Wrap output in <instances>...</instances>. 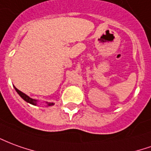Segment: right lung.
I'll return each mask as SVG.
<instances>
[{
	"instance_id": "obj_1",
	"label": "right lung",
	"mask_w": 151,
	"mask_h": 151,
	"mask_svg": "<svg viewBox=\"0 0 151 151\" xmlns=\"http://www.w3.org/2000/svg\"><path fill=\"white\" fill-rule=\"evenodd\" d=\"M14 89H15V91H17V93L19 94V95L21 96V98H23L26 102H28V103H29V104H31V105H37V102H38L37 100H35V99H32V98L29 97V96H27L26 94H24V92H22V91H20L19 90H18L15 86H14ZM46 105H47L46 106H51V105H55L54 103H49V102H46Z\"/></svg>"
}]
</instances>
